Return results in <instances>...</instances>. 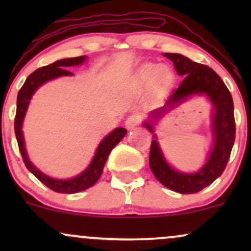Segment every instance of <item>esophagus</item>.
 Masks as SVG:
<instances>
[{
	"label": "esophagus",
	"mask_w": 251,
	"mask_h": 251,
	"mask_svg": "<svg viewBox=\"0 0 251 251\" xmlns=\"http://www.w3.org/2000/svg\"><path fill=\"white\" fill-rule=\"evenodd\" d=\"M139 123H140V117L137 116V114H132V116H129L127 119H126L125 125L128 129H133L135 126L139 125Z\"/></svg>",
	"instance_id": "34e87169"
}]
</instances>
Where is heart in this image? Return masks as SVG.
Instances as JSON below:
<instances>
[{
  "label": "heart",
  "mask_w": 251,
  "mask_h": 251,
  "mask_svg": "<svg viewBox=\"0 0 251 251\" xmlns=\"http://www.w3.org/2000/svg\"><path fill=\"white\" fill-rule=\"evenodd\" d=\"M134 80L139 85H146L151 81V85L157 89L169 87L174 80V74L165 65L155 66L154 63H144L138 68L134 74Z\"/></svg>",
  "instance_id": "b5f03b06"
}]
</instances>
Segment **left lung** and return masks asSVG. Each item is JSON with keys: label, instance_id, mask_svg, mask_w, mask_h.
<instances>
[{"label": "left lung", "instance_id": "1", "mask_svg": "<svg viewBox=\"0 0 251 251\" xmlns=\"http://www.w3.org/2000/svg\"><path fill=\"white\" fill-rule=\"evenodd\" d=\"M163 55L174 62L178 75L184 79L164 106L150 112L149 118L143 123L154 138L150 150V168L154 177L168 189L179 194H196L217 179L226 169L235 143L234 101L223 80L208 66L192 61L181 54L164 53ZM194 95H205L214 106L212 114L214 140L204 165L197 173L188 174L176 170L163 157L154 133V125L165 113Z\"/></svg>", "mask_w": 251, "mask_h": 251}]
</instances>
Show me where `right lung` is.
I'll return each mask as SVG.
<instances>
[{"label": "right lung", "mask_w": 251, "mask_h": 251, "mask_svg": "<svg viewBox=\"0 0 251 251\" xmlns=\"http://www.w3.org/2000/svg\"><path fill=\"white\" fill-rule=\"evenodd\" d=\"M87 60V56H77V57H70V59H62L57 60L51 65L45 66V67L39 68L35 72L30 74L29 76L25 79V81L22 86L21 89L17 94V101H16V117H15V135L19 144L20 152H21L22 158L25 168L33 174L41 183L48 186L50 190L60 194H76V192L83 191V190L91 188L94 184L99 180L100 176L102 174L103 166H105L106 160H107L108 154L113 150L114 146L117 145L120 140L125 137L127 133L126 128L117 127L113 131L109 132L105 138L100 142L98 145L96 153H94L93 159L91 160L89 165L86 168L81 174L76 175L75 177L68 178V179H56V178L50 177V176L45 175L42 171L30 162L29 157H28L27 149H25L24 131H22V126H24V120L27 113L28 106L33 98L34 93L39 89L43 83L50 80L56 79L60 76H71L73 73L67 71V67H73V66H80Z\"/></svg>", "instance_id": "obj_1"}]
</instances>
